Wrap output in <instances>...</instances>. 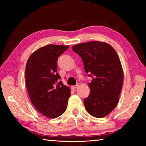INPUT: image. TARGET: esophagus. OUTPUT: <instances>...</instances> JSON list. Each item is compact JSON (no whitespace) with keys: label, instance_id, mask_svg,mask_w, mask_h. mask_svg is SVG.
<instances>
[{"label":"esophagus","instance_id":"1","mask_svg":"<svg viewBox=\"0 0 146 146\" xmlns=\"http://www.w3.org/2000/svg\"><path fill=\"white\" fill-rule=\"evenodd\" d=\"M78 84H76V85H75V86H71V88H72L73 90H75V89H76V88H78Z\"/></svg>","mask_w":146,"mask_h":146}]
</instances>
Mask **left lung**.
<instances>
[{"label":"left lung","instance_id":"1","mask_svg":"<svg viewBox=\"0 0 146 146\" xmlns=\"http://www.w3.org/2000/svg\"><path fill=\"white\" fill-rule=\"evenodd\" d=\"M82 58L88 76L90 93L84 100L86 110L96 118L108 115L117 106L123 83V73L119 57L110 44L99 41L73 46Z\"/></svg>","mask_w":146,"mask_h":146}]
</instances>
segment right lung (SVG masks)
Segmentation results:
<instances>
[{"label": "right lung", "mask_w": 146, "mask_h": 146, "mask_svg": "<svg viewBox=\"0 0 146 146\" xmlns=\"http://www.w3.org/2000/svg\"><path fill=\"white\" fill-rule=\"evenodd\" d=\"M68 46L49 44L35 51L26 66V84L32 104L41 114L56 118L66 111L70 89L57 73L58 58Z\"/></svg>", "instance_id": "obj_1"}]
</instances>
